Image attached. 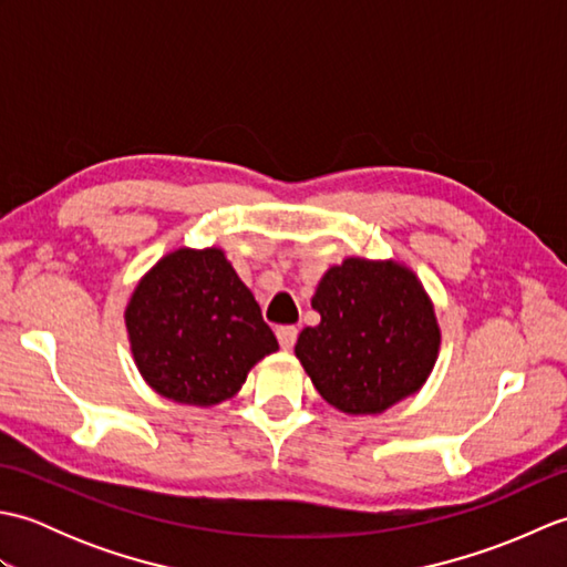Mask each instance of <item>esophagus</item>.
<instances>
[{"mask_svg": "<svg viewBox=\"0 0 567 567\" xmlns=\"http://www.w3.org/2000/svg\"><path fill=\"white\" fill-rule=\"evenodd\" d=\"M297 333H299L297 327H280V329H277V341H280L285 351H290V348L295 346Z\"/></svg>", "mask_w": 567, "mask_h": 567, "instance_id": "1", "label": "esophagus"}]
</instances>
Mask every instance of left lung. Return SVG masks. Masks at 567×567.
I'll return each mask as SVG.
<instances>
[{"instance_id": "8db88e82", "label": "left lung", "mask_w": 567, "mask_h": 567, "mask_svg": "<svg viewBox=\"0 0 567 567\" xmlns=\"http://www.w3.org/2000/svg\"><path fill=\"white\" fill-rule=\"evenodd\" d=\"M311 307L321 321L299 333L295 355L331 406L382 414L424 388L441 327L412 268L351 256L323 272Z\"/></svg>"}]
</instances>
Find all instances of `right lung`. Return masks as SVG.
<instances>
[{
  "label": "right lung",
  "instance_id": "1",
  "mask_svg": "<svg viewBox=\"0 0 567 567\" xmlns=\"http://www.w3.org/2000/svg\"><path fill=\"white\" fill-rule=\"evenodd\" d=\"M131 355L153 392L209 409L275 353L260 307L216 246L175 248L141 277L124 311Z\"/></svg>",
  "mask_w": 567,
  "mask_h": 567
}]
</instances>
